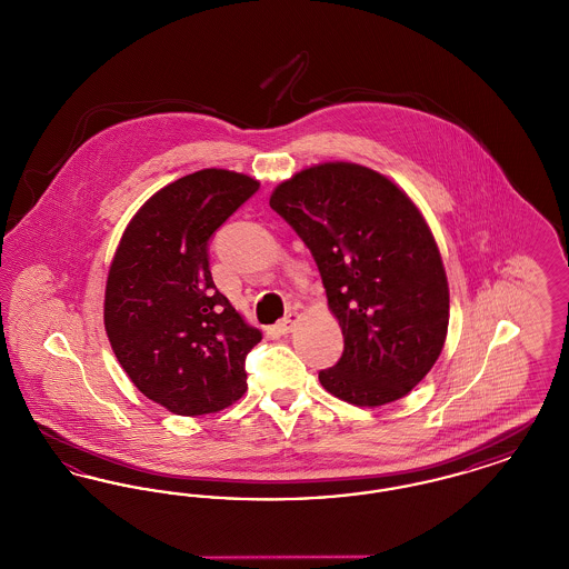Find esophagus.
Returning <instances> with one entry per match:
<instances>
[{
    "mask_svg": "<svg viewBox=\"0 0 569 569\" xmlns=\"http://www.w3.org/2000/svg\"><path fill=\"white\" fill-rule=\"evenodd\" d=\"M298 320H300V316H298L297 311H290V313L277 325V330H279L281 335H288V332H292V330L297 328Z\"/></svg>",
    "mask_w": 569,
    "mask_h": 569,
    "instance_id": "obj_1",
    "label": "esophagus"
}]
</instances>
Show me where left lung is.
Returning a JSON list of instances; mask_svg holds the SVG:
<instances>
[{
	"mask_svg": "<svg viewBox=\"0 0 569 569\" xmlns=\"http://www.w3.org/2000/svg\"><path fill=\"white\" fill-rule=\"evenodd\" d=\"M271 209L309 247L343 332L320 383L358 407L406 397L433 369L450 320L443 262L418 207L367 166L326 162L279 183Z\"/></svg>",
	"mask_w": 569,
	"mask_h": 569,
	"instance_id": "8db88e82",
	"label": "left lung"
}]
</instances>
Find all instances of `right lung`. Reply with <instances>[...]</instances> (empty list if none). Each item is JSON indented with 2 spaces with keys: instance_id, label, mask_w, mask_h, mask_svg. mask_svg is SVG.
<instances>
[{
  "instance_id": "obj_1",
  "label": "right lung",
  "mask_w": 569,
  "mask_h": 569,
  "mask_svg": "<svg viewBox=\"0 0 569 569\" xmlns=\"http://www.w3.org/2000/svg\"><path fill=\"white\" fill-rule=\"evenodd\" d=\"M260 183L204 168L156 191L128 223L104 295L110 348L136 388L179 416L216 413L247 390L262 332L213 283L209 239Z\"/></svg>"
}]
</instances>
